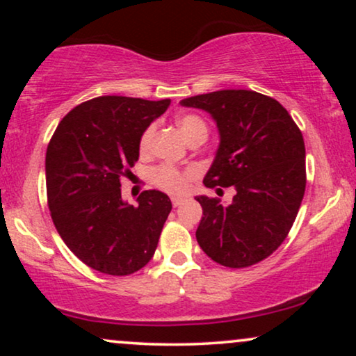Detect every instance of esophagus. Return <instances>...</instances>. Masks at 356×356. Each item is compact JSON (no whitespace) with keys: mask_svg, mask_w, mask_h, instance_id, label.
I'll return each mask as SVG.
<instances>
[{"mask_svg":"<svg viewBox=\"0 0 356 356\" xmlns=\"http://www.w3.org/2000/svg\"><path fill=\"white\" fill-rule=\"evenodd\" d=\"M183 202H184V197H178V196L172 197V204H173V207H178V206H181Z\"/></svg>","mask_w":356,"mask_h":356,"instance_id":"1","label":"esophagus"}]
</instances>
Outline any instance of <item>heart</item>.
I'll use <instances>...</instances> for the list:
<instances>
[{"mask_svg":"<svg viewBox=\"0 0 356 356\" xmlns=\"http://www.w3.org/2000/svg\"><path fill=\"white\" fill-rule=\"evenodd\" d=\"M177 124L179 131H181L184 138L191 140L196 136H207V126L204 123L202 118H199L196 115H183L177 120ZM154 126H149L140 136L139 140V149L140 152H147L152 144L154 138ZM152 181L155 186H159L163 191L173 193V194H181L189 186V173L181 172V170L172 167V165H160V167L154 168L152 172Z\"/></svg>","mask_w":356,"mask_h":356,"instance_id":"obj_1","label":"heart"}]
</instances>
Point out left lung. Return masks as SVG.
Listing matches in <instances>:
<instances>
[{"label": "left lung", "instance_id": "1", "mask_svg": "<svg viewBox=\"0 0 356 356\" xmlns=\"http://www.w3.org/2000/svg\"><path fill=\"white\" fill-rule=\"evenodd\" d=\"M179 104L207 111L217 123L220 143L204 184L236 191L228 206L196 197L204 213L199 246L232 269L266 259L289 235L305 196L301 131L279 102L254 90H217Z\"/></svg>", "mask_w": 356, "mask_h": 356}]
</instances>
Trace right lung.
Segmentation results:
<instances>
[{"mask_svg":"<svg viewBox=\"0 0 356 356\" xmlns=\"http://www.w3.org/2000/svg\"><path fill=\"white\" fill-rule=\"evenodd\" d=\"M152 102L104 95L60 121L45 159L48 207L66 246L92 269L129 275L152 259L172 201L149 189L131 206L121 181L139 159L140 136L165 113Z\"/></svg>","mask_w":356,"mask_h":356,"instance_id":"add662e5","label":"right lung"}]
</instances>
